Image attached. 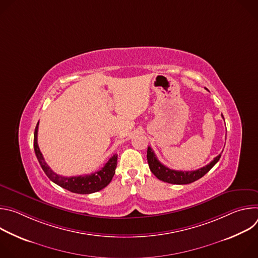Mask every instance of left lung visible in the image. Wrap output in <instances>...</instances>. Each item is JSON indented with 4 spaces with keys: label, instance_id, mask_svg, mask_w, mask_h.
<instances>
[{
    "label": "left lung",
    "instance_id": "left-lung-1",
    "mask_svg": "<svg viewBox=\"0 0 258 258\" xmlns=\"http://www.w3.org/2000/svg\"><path fill=\"white\" fill-rule=\"evenodd\" d=\"M223 118H224V116H223ZM220 156H222V154L216 156L209 164H207L197 170L181 171V170H173V169H170V168L164 166L157 159L154 151L151 149V147H148V150H147V160H148V164H149V167H150V170L152 171V173L158 179L168 182V183H174V185H187V183H191V182L201 178L204 174H206L215 165V163L219 160Z\"/></svg>",
    "mask_w": 258,
    "mask_h": 258
}]
</instances>
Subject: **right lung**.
<instances>
[{
	"label": "right lung",
	"mask_w": 258,
	"mask_h": 258,
	"mask_svg": "<svg viewBox=\"0 0 258 258\" xmlns=\"http://www.w3.org/2000/svg\"><path fill=\"white\" fill-rule=\"evenodd\" d=\"M38 130H39V122L35 126L34 135H33V148L34 152L38 158L43 170L47 174V176L58 186L77 194H92L104 189L108 183L111 181L114 173L115 168L117 165V155H113L110 158L107 163L98 171L86 174V175H79V176H62L55 173L46 163L43 154L40 151L39 145H38Z\"/></svg>",
	"instance_id": "1"
}]
</instances>
